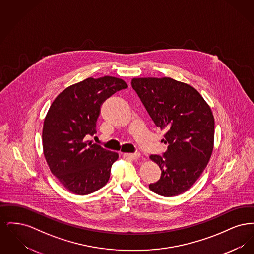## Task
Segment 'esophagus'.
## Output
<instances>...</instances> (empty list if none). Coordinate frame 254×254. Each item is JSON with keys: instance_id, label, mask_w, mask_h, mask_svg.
<instances>
[{"instance_id": "obj_1", "label": "esophagus", "mask_w": 254, "mask_h": 254, "mask_svg": "<svg viewBox=\"0 0 254 254\" xmlns=\"http://www.w3.org/2000/svg\"><path fill=\"white\" fill-rule=\"evenodd\" d=\"M124 156L127 158H129L131 160H137L140 158V153H125Z\"/></svg>"}]
</instances>
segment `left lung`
Wrapping results in <instances>:
<instances>
[{
	"label": "left lung",
	"instance_id": "1",
	"mask_svg": "<svg viewBox=\"0 0 254 254\" xmlns=\"http://www.w3.org/2000/svg\"><path fill=\"white\" fill-rule=\"evenodd\" d=\"M131 85L156 127L167 130V151L163 156H149L162 170L149 189L165 197L177 196L192 187L210 159L212 111L191 85L169 77L133 78Z\"/></svg>",
	"mask_w": 254,
	"mask_h": 254
}]
</instances>
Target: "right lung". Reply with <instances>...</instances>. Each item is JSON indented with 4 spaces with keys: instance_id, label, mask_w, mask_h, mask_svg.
I'll list each match as a JSON object with an SVG mask.
<instances>
[{
    "instance_id": "right-lung-1",
    "label": "right lung",
    "mask_w": 254,
    "mask_h": 254,
    "mask_svg": "<svg viewBox=\"0 0 254 254\" xmlns=\"http://www.w3.org/2000/svg\"><path fill=\"white\" fill-rule=\"evenodd\" d=\"M127 87L116 77H90L66 87L51 104L43 127L44 154L52 174L70 192L92 193L109 181L118 153L85 137L96 133L102 104Z\"/></svg>"
}]
</instances>
